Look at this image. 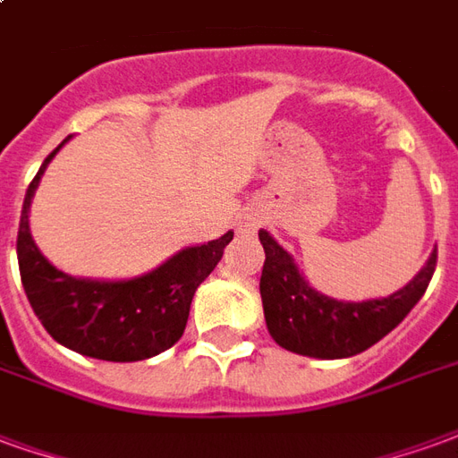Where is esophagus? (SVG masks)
I'll use <instances>...</instances> for the list:
<instances>
[{
  "instance_id": "esophagus-1",
  "label": "esophagus",
  "mask_w": 458,
  "mask_h": 458,
  "mask_svg": "<svg viewBox=\"0 0 458 458\" xmlns=\"http://www.w3.org/2000/svg\"><path fill=\"white\" fill-rule=\"evenodd\" d=\"M262 223V216L259 213H242L238 220V230L240 233H255Z\"/></svg>"
}]
</instances>
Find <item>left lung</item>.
I'll return each mask as SVG.
<instances>
[{"mask_svg": "<svg viewBox=\"0 0 458 458\" xmlns=\"http://www.w3.org/2000/svg\"><path fill=\"white\" fill-rule=\"evenodd\" d=\"M265 267L259 294L269 336L292 353L309 358H351L387 336L429 287L437 248L424 267L390 297L338 301L321 294L299 272L297 262L267 230H259Z\"/></svg>", "mask_w": 458, "mask_h": 458, "instance_id": "8db88e82", "label": "left lung"}]
</instances>
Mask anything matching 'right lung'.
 <instances>
[{
  "mask_svg": "<svg viewBox=\"0 0 458 458\" xmlns=\"http://www.w3.org/2000/svg\"><path fill=\"white\" fill-rule=\"evenodd\" d=\"M68 140L46 157L26 189L16 258L29 304L54 341L75 353L113 363L159 355L183 336L193 294L220 262L233 230L218 240L179 250L140 277L83 279L55 269L36 248L29 210L46 166Z\"/></svg>",
  "mask_w": 458,
  "mask_h": 458,
  "instance_id": "right-lung-1",
  "label": "right lung"
}]
</instances>
